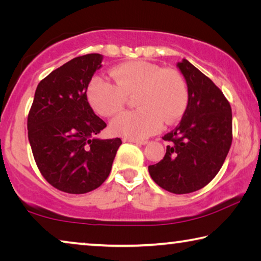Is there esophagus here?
<instances>
[{
	"label": "esophagus",
	"mask_w": 261,
	"mask_h": 261,
	"mask_svg": "<svg viewBox=\"0 0 261 261\" xmlns=\"http://www.w3.org/2000/svg\"><path fill=\"white\" fill-rule=\"evenodd\" d=\"M124 143H135V144H138V145H146L148 141L147 140H139V139H130V138H124L123 139Z\"/></svg>",
	"instance_id": "obj_1"
}]
</instances>
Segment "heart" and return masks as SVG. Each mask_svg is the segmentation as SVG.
Segmentation results:
<instances>
[{
	"label": "heart",
	"instance_id": "heart-1",
	"mask_svg": "<svg viewBox=\"0 0 261 261\" xmlns=\"http://www.w3.org/2000/svg\"><path fill=\"white\" fill-rule=\"evenodd\" d=\"M114 83L93 77L87 99L101 116H113L124 107L126 96H135L138 109L118 115L110 123L115 136L144 139L183 116L189 102L188 86L177 70L163 69L147 61H131L113 68Z\"/></svg>",
	"mask_w": 261,
	"mask_h": 261
}]
</instances>
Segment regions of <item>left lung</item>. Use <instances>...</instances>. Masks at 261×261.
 Listing matches in <instances>:
<instances>
[{
  "instance_id": "1",
  "label": "left lung",
  "mask_w": 261,
  "mask_h": 261,
  "mask_svg": "<svg viewBox=\"0 0 261 261\" xmlns=\"http://www.w3.org/2000/svg\"><path fill=\"white\" fill-rule=\"evenodd\" d=\"M177 67L187 81L189 102L182 121L162 137L169 141L160 162L148 166L152 179L171 193L204 188L222 167L232 141V115L222 91L188 60Z\"/></svg>"
}]
</instances>
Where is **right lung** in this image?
<instances>
[{
  "mask_svg": "<svg viewBox=\"0 0 261 261\" xmlns=\"http://www.w3.org/2000/svg\"><path fill=\"white\" fill-rule=\"evenodd\" d=\"M102 55L87 54L51 71L39 83L28 117L35 163L60 191L82 194L109 176L122 140L95 138L107 124L87 101V86Z\"/></svg>",
  "mask_w": 261,
  "mask_h": 261,
  "instance_id": "right-lung-1",
  "label": "right lung"
}]
</instances>
